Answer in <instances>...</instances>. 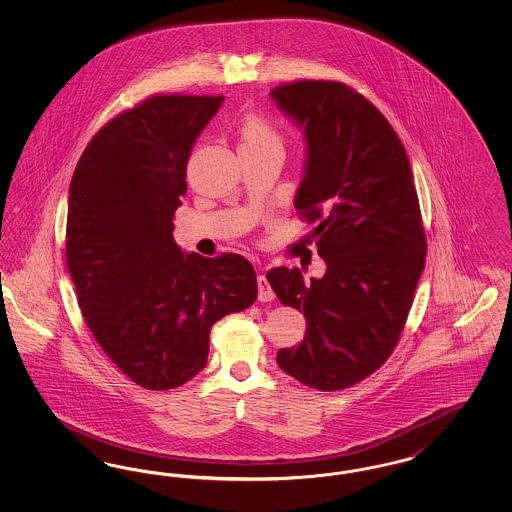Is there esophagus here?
Listing matches in <instances>:
<instances>
[{"mask_svg":"<svg viewBox=\"0 0 512 512\" xmlns=\"http://www.w3.org/2000/svg\"><path fill=\"white\" fill-rule=\"evenodd\" d=\"M257 286H259V301L265 303V301H272V299H274V292H272V288H270L265 274H259V276H257Z\"/></svg>","mask_w":512,"mask_h":512,"instance_id":"esophagus-1","label":"esophagus"}]
</instances>
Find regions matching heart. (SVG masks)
<instances>
[{"instance_id":"b5f03b06","label":"heart","mask_w":512,"mask_h":512,"mask_svg":"<svg viewBox=\"0 0 512 512\" xmlns=\"http://www.w3.org/2000/svg\"><path fill=\"white\" fill-rule=\"evenodd\" d=\"M242 146L280 147L282 136L272 122L259 115H249L242 122Z\"/></svg>"}]
</instances>
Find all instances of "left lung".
Segmentation results:
<instances>
[{
  "label": "left lung",
  "mask_w": 512,
  "mask_h": 512,
  "mask_svg": "<svg viewBox=\"0 0 512 512\" xmlns=\"http://www.w3.org/2000/svg\"><path fill=\"white\" fill-rule=\"evenodd\" d=\"M270 96L305 128L295 209L326 261L324 276L307 284L299 268L268 270L278 299L307 322L303 341L276 361L309 388L345 390L390 359L424 268L411 163L386 117L343 82L293 80Z\"/></svg>",
  "instance_id": "left-lung-1"
}]
</instances>
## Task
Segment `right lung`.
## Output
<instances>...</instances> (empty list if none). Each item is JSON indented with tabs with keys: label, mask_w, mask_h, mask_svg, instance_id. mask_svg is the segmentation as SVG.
Instances as JSON below:
<instances>
[{
	"label": "right lung",
	"mask_w": 512,
	"mask_h": 512,
	"mask_svg": "<svg viewBox=\"0 0 512 512\" xmlns=\"http://www.w3.org/2000/svg\"><path fill=\"white\" fill-rule=\"evenodd\" d=\"M222 96L155 94L105 122L69 190L67 267L105 355L146 390L192 380L213 324L257 299L238 253L207 259L172 238L195 138Z\"/></svg>",
	"instance_id": "obj_1"
}]
</instances>
